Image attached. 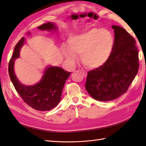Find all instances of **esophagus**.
<instances>
[{"label":"esophagus","instance_id":"obj_1","mask_svg":"<svg viewBox=\"0 0 146 146\" xmlns=\"http://www.w3.org/2000/svg\"><path fill=\"white\" fill-rule=\"evenodd\" d=\"M82 74L83 75V76H84V77H86V74H87V73H86V72L85 71V70L82 69Z\"/></svg>","mask_w":146,"mask_h":146}]
</instances>
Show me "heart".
Here are the masks:
<instances>
[{
  "label": "heart",
  "instance_id": "b5f03b06",
  "mask_svg": "<svg viewBox=\"0 0 146 146\" xmlns=\"http://www.w3.org/2000/svg\"><path fill=\"white\" fill-rule=\"evenodd\" d=\"M114 45L112 33L106 29L94 28L81 35L70 37L69 48L63 47V53L68 60L74 61L80 55L83 63L88 68H97L107 63Z\"/></svg>",
  "mask_w": 146,
  "mask_h": 146
}]
</instances>
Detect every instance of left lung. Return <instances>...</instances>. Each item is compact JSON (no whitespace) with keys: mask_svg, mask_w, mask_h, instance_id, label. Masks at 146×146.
<instances>
[{"mask_svg":"<svg viewBox=\"0 0 146 146\" xmlns=\"http://www.w3.org/2000/svg\"><path fill=\"white\" fill-rule=\"evenodd\" d=\"M114 45L107 63L88 72L86 90L92 98L110 101L123 94L138 72V50L136 41L122 27L113 25Z\"/></svg>","mask_w":146,"mask_h":146,"instance_id":"obj_1","label":"left lung"}]
</instances>
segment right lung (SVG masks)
<instances>
[{"label":"right lung","instance_id":"1","mask_svg":"<svg viewBox=\"0 0 146 146\" xmlns=\"http://www.w3.org/2000/svg\"><path fill=\"white\" fill-rule=\"evenodd\" d=\"M38 29L50 31L56 29V26L54 24L48 23ZM24 42L23 37L16 44L10 60L8 73L10 79L17 93L30 107L38 111L50 110L59 104L65 82L71 73L60 67L49 66L46 69L41 81L36 85L25 86L21 84L15 74L14 64L15 59L19 57L20 49Z\"/></svg>","mask_w":146,"mask_h":146}]
</instances>
